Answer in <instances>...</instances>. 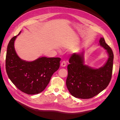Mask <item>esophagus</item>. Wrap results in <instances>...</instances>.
Instances as JSON below:
<instances>
[{
  "instance_id": "34e87169",
  "label": "esophagus",
  "mask_w": 120,
  "mask_h": 120,
  "mask_svg": "<svg viewBox=\"0 0 120 120\" xmlns=\"http://www.w3.org/2000/svg\"><path fill=\"white\" fill-rule=\"evenodd\" d=\"M60 66L62 67H65L66 66H67V63L66 62V61H63L61 63V64H60Z\"/></svg>"
}]
</instances>
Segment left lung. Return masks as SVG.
Returning <instances> with one entry per match:
<instances>
[{
  "instance_id": "obj_1",
  "label": "left lung",
  "mask_w": 120,
  "mask_h": 120,
  "mask_svg": "<svg viewBox=\"0 0 120 120\" xmlns=\"http://www.w3.org/2000/svg\"><path fill=\"white\" fill-rule=\"evenodd\" d=\"M99 42L109 54V59L103 67L94 69L85 65L83 52L73 53L69 59L66 85L68 91L75 98H92L106 89L111 80L114 54L103 38Z\"/></svg>"
}]
</instances>
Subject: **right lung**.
<instances>
[{
	"label": "right lung",
	"mask_w": 120,
	"mask_h": 120,
	"mask_svg": "<svg viewBox=\"0 0 120 120\" xmlns=\"http://www.w3.org/2000/svg\"><path fill=\"white\" fill-rule=\"evenodd\" d=\"M17 35L10 39L8 45L5 60L7 74L21 92L28 95L39 94L45 89L53 74L59 68L61 59L41 57L32 61L22 60L14 49V43Z\"/></svg>",
	"instance_id": "add662e5"
}]
</instances>
